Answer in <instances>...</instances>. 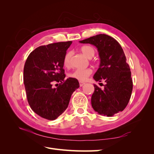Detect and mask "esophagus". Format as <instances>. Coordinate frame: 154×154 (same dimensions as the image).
Here are the masks:
<instances>
[{"label": "esophagus", "instance_id": "34e87169", "mask_svg": "<svg viewBox=\"0 0 154 154\" xmlns=\"http://www.w3.org/2000/svg\"><path fill=\"white\" fill-rule=\"evenodd\" d=\"M79 83H80V87H82L83 85L85 84V83L84 82H81V81H80L79 82Z\"/></svg>", "mask_w": 154, "mask_h": 154}]
</instances>
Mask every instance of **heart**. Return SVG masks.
I'll return each mask as SVG.
<instances>
[{"label":"heart","instance_id":"1","mask_svg":"<svg viewBox=\"0 0 154 154\" xmlns=\"http://www.w3.org/2000/svg\"><path fill=\"white\" fill-rule=\"evenodd\" d=\"M81 51L88 58H91L95 54V49L90 45H83L81 48ZM72 55V51H68L65 54L63 58V63L66 67H69L71 65V59ZM92 73V69H76L69 74L70 78L76 79L79 81H85Z\"/></svg>","mask_w":154,"mask_h":154}]
</instances>
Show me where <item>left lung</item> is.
<instances>
[{"label": "left lung", "mask_w": 154, "mask_h": 154, "mask_svg": "<svg viewBox=\"0 0 154 154\" xmlns=\"http://www.w3.org/2000/svg\"><path fill=\"white\" fill-rule=\"evenodd\" d=\"M80 42L97 48L100 65L93 78L96 82L104 80L106 83L103 90L94 84V92L91 97L93 109L108 117L123 111L131 97L133 82L122 46L112 37L105 34L91 36Z\"/></svg>", "instance_id": "1"}]
</instances>
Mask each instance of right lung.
I'll use <instances>...</instances> for the list:
<instances>
[{"label":"right lung","mask_w":154,"mask_h":154,"mask_svg":"<svg viewBox=\"0 0 154 154\" xmlns=\"http://www.w3.org/2000/svg\"><path fill=\"white\" fill-rule=\"evenodd\" d=\"M71 41L42 45L27 57L24 68L27 99L40 117L54 120L66 110L72 93L80 87L78 80L65 79L63 58ZM54 82H60L57 88Z\"/></svg>","instance_id":"right-lung-1"}]
</instances>
